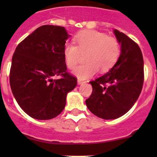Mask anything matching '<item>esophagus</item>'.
Segmentation results:
<instances>
[{
	"instance_id": "34e87169",
	"label": "esophagus",
	"mask_w": 157,
	"mask_h": 157,
	"mask_svg": "<svg viewBox=\"0 0 157 157\" xmlns=\"http://www.w3.org/2000/svg\"><path fill=\"white\" fill-rule=\"evenodd\" d=\"M83 83H85V82L82 81V80L80 79L78 80V85H81V84H83Z\"/></svg>"
}]
</instances>
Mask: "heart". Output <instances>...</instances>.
<instances>
[{"mask_svg":"<svg viewBox=\"0 0 157 157\" xmlns=\"http://www.w3.org/2000/svg\"><path fill=\"white\" fill-rule=\"evenodd\" d=\"M75 45L66 43L63 46V56L67 67L74 69L79 62L82 54H85L86 63L80 65L73 74L80 80L93 77L101 71L106 72L118 61L120 56V45L116 38L109 37L98 30H85L74 37Z\"/></svg>","mask_w":157,"mask_h":157,"instance_id":"b5f03b06","label":"heart"}]
</instances>
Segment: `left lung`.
I'll use <instances>...</instances> for the list:
<instances>
[{
	"mask_svg": "<svg viewBox=\"0 0 157 157\" xmlns=\"http://www.w3.org/2000/svg\"><path fill=\"white\" fill-rule=\"evenodd\" d=\"M121 45L118 61L106 74L90 82L93 87L86 101L93 114L114 120L126 114L139 97L144 82V60L139 46L125 34L114 30Z\"/></svg>",
	"mask_w": 157,
	"mask_h": 157,
	"instance_id": "1",
	"label": "left lung"
}]
</instances>
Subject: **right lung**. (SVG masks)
<instances>
[{"label":"right lung","instance_id":"add662e5","mask_svg":"<svg viewBox=\"0 0 157 157\" xmlns=\"http://www.w3.org/2000/svg\"><path fill=\"white\" fill-rule=\"evenodd\" d=\"M70 37L66 29L44 25L16 47L11 66L10 86L18 105L30 117L50 120L60 114L67 94L77 79L67 72L63 50ZM61 76L53 80L54 76Z\"/></svg>","mask_w":157,"mask_h":157}]
</instances>
